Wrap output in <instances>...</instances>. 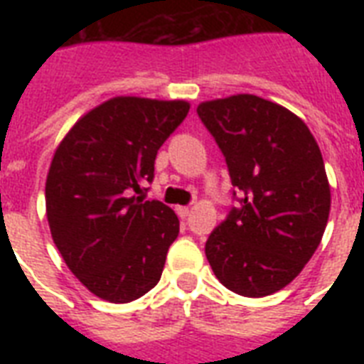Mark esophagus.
Segmentation results:
<instances>
[{
	"label": "esophagus",
	"mask_w": 364,
	"mask_h": 364,
	"mask_svg": "<svg viewBox=\"0 0 364 364\" xmlns=\"http://www.w3.org/2000/svg\"><path fill=\"white\" fill-rule=\"evenodd\" d=\"M188 211H191V208H188V205H177L176 208V213L181 217V219H185V217L188 215Z\"/></svg>",
	"instance_id": "34e87169"
}]
</instances>
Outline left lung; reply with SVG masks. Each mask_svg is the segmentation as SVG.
<instances>
[{
  "instance_id": "obj_1",
  "label": "left lung",
  "mask_w": 364,
  "mask_h": 364,
  "mask_svg": "<svg viewBox=\"0 0 364 364\" xmlns=\"http://www.w3.org/2000/svg\"><path fill=\"white\" fill-rule=\"evenodd\" d=\"M227 159L242 208L210 234L205 257L217 279L260 299L293 282L321 243L331 185L310 128L293 111L253 94L198 105Z\"/></svg>"
}]
</instances>
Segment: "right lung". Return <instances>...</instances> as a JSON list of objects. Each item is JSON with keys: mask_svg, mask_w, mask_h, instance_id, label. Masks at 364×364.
<instances>
[{"mask_svg": "<svg viewBox=\"0 0 364 364\" xmlns=\"http://www.w3.org/2000/svg\"><path fill=\"white\" fill-rule=\"evenodd\" d=\"M188 109L185 100L115 96L85 113L54 151L45 183L50 236L98 299L132 302L162 276L179 219L136 194L153 181L156 153Z\"/></svg>", "mask_w": 364, "mask_h": 364, "instance_id": "1", "label": "right lung"}]
</instances>
